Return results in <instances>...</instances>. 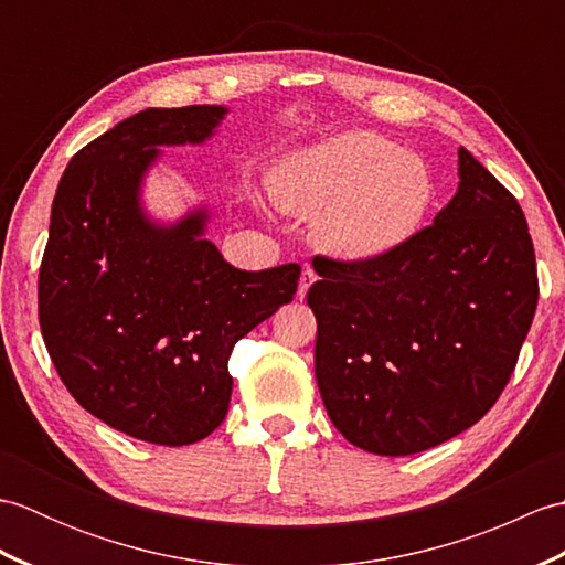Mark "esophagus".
Segmentation results:
<instances>
[{
	"label": "esophagus",
	"mask_w": 565,
	"mask_h": 565,
	"mask_svg": "<svg viewBox=\"0 0 565 565\" xmlns=\"http://www.w3.org/2000/svg\"><path fill=\"white\" fill-rule=\"evenodd\" d=\"M313 281H316V271L310 269V267H306V269H303V274H301V281H298V291H296V296L301 298V301L306 298V294H308L310 286H313Z\"/></svg>",
	"instance_id": "34e87169"
}]
</instances>
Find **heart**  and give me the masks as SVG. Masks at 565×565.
Segmentation results:
<instances>
[{"instance_id": "b5f03b06", "label": "heart", "mask_w": 565, "mask_h": 565, "mask_svg": "<svg viewBox=\"0 0 565 565\" xmlns=\"http://www.w3.org/2000/svg\"><path fill=\"white\" fill-rule=\"evenodd\" d=\"M284 211L318 215L316 237L344 262H376L411 243L435 199L427 164L388 138L344 130L291 152L271 174Z\"/></svg>"}]
</instances>
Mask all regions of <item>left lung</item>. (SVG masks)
<instances>
[{
    "label": "left lung",
    "instance_id": "1",
    "mask_svg": "<svg viewBox=\"0 0 565 565\" xmlns=\"http://www.w3.org/2000/svg\"><path fill=\"white\" fill-rule=\"evenodd\" d=\"M316 271L322 403L347 441L379 456L476 425L508 386L539 301L520 203L466 148L435 223L388 257H322Z\"/></svg>",
    "mask_w": 565,
    "mask_h": 565
}]
</instances>
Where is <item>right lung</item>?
<instances>
[{
    "mask_svg": "<svg viewBox=\"0 0 565 565\" xmlns=\"http://www.w3.org/2000/svg\"><path fill=\"white\" fill-rule=\"evenodd\" d=\"M225 106L146 109L84 146L60 177L39 274L41 332L67 391L102 423L194 444L231 403L227 356L294 301L298 264L245 271L203 237L209 209L158 223L140 191L160 148L201 146Z\"/></svg>",
    "mask_w": 565,
    "mask_h": 565,
    "instance_id": "1",
    "label": "right lung"
}]
</instances>
